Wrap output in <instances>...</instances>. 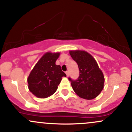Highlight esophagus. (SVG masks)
<instances>
[{"instance_id": "obj_1", "label": "esophagus", "mask_w": 132, "mask_h": 132, "mask_svg": "<svg viewBox=\"0 0 132 132\" xmlns=\"http://www.w3.org/2000/svg\"><path fill=\"white\" fill-rule=\"evenodd\" d=\"M66 76H67V77L69 76V72H68V71H66Z\"/></svg>"}]
</instances>
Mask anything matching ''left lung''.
I'll return each instance as SVG.
<instances>
[{
  "label": "left lung",
  "instance_id": "left-lung-1",
  "mask_svg": "<svg viewBox=\"0 0 132 132\" xmlns=\"http://www.w3.org/2000/svg\"><path fill=\"white\" fill-rule=\"evenodd\" d=\"M69 54L77 63L79 70L78 79L72 81L69 78L74 91L82 99H95L102 90L105 81L96 60L84 50H70Z\"/></svg>",
  "mask_w": 132,
  "mask_h": 132
}]
</instances>
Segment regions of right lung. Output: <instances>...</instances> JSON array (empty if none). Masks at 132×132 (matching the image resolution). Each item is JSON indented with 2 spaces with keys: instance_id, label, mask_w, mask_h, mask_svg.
<instances>
[{
  "instance_id": "add662e5",
  "label": "right lung",
  "mask_w": 132,
  "mask_h": 132,
  "mask_svg": "<svg viewBox=\"0 0 132 132\" xmlns=\"http://www.w3.org/2000/svg\"><path fill=\"white\" fill-rule=\"evenodd\" d=\"M60 52H47L42 56L30 72L28 78L29 90L38 98L45 99L56 91L62 78L66 75L56 64Z\"/></svg>"
}]
</instances>
